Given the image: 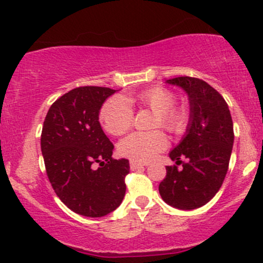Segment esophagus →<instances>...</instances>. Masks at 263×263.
Wrapping results in <instances>:
<instances>
[{
    "label": "esophagus",
    "mask_w": 263,
    "mask_h": 263,
    "mask_svg": "<svg viewBox=\"0 0 263 263\" xmlns=\"http://www.w3.org/2000/svg\"><path fill=\"white\" fill-rule=\"evenodd\" d=\"M144 165L142 164L140 162H136V161H131L129 162V168H131V171H136V170H140V168H143Z\"/></svg>",
    "instance_id": "obj_1"
}]
</instances>
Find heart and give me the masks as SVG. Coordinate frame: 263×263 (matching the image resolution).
<instances>
[{"mask_svg": "<svg viewBox=\"0 0 263 263\" xmlns=\"http://www.w3.org/2000/svg\"><path fill=\"white\" fill-rule=\"evenodd\" d=\"M132 101H137L157 114L156 127L162 126L172 134H180L185 129L188 122L186 111L173 107L176 104L173 92L164 87H153L144 90L135 98H114L104 105L100 119L108 134L120 136L131 127L134 112L129 102ZM167 144V137L161 131L134 132L120 142L119 151L122 156L134 161L148 162Z\"/></svg>", "mask_w": 263, "mask_h": 263, "instance_id": "obj_1", "label": "heart"}]
</instances>
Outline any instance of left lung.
<instances>
[{"label":"left lung","mask_w":263,"mask_h":263,"mask_svg":"<svg viewBox=\"0 0 263 263\" xmlns=\"http://www.w3.org/2000/svg\"><path fill=\"white\" fill-rule=\"evenodd\" d=\"M184 90L189 100V121L182 141L170 152L174 165L159 184V194L171 206L193 210L203 206L219 192L228 173L234 125L228 104L204 80L179 77L165 81ZM187 158L183 168L177 165Z\"/></svg>","instance_id":"1"}]
</instances>
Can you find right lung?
I'll return each instance as SVG.
<instances>
[{"mask_svg":"<svg viewBox=\"0 0 263 263\" xmlns=\"http://www.w3.org/2000/svg\"><path fill=\"white\" fill-rule=\"evenodd\" d=\"M116 91L70 90L50 106L42 129V155L54 192L69 209L89 218L110 214L126 193L129 163L112 158L114 144L99 122L102 105Z\"/></svg>","mask_w":263,"mask_h":263,"instance_id":"1","label":"right lung"}]
</instances>
